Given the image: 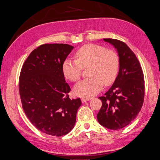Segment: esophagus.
I'll return each mask as SVG.
<instances>
[{
    "label": "esophagus",
    "instance_id": "esophagus-1",
    "mask_svg": "<svg viewBox=\"0 0 160 160\" xmlns=\"http://www.w3.org/2000/svg\"><path fill=\"white\" fill-rule=\"evenodd\" d=\"M89 99H88V98H82L81 99V102L82 103H85V102H86V101H89Z\"/></svg>",
    "mask_w": 160,
    "mask_h": 160
}]
</instances>
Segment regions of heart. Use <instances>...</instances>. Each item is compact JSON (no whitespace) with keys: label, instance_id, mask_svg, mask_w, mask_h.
I'll return each mask as SVG.
<instances>
[{"label":"heart","instance_id":"heart-1","mask_svg":"<svg viewBox=\"0 0 160 160\" xmlns=\"http://www.w3.org/2000/svg\"><path fill=\"white\" fill-rule=\"evenodd\" d=\"M77 61L67 59L62 70L64 76L71 81H78L82 69L88 68L89 78L79 82L74 87L76 95L90 98L98 94L105 85L112 84L118 75L119 66L117 53L105 47L88 44L81 47L75 52Z\"/></svg>","mask_w":160,"mask_h":160}]
</instances>
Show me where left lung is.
I'll return each instance as SVG.
<instances>
[{"instance_id":"8db88e82","label":"left lung","mask_w":160,"mask_h":160,"mask_svg":"<svg viewBox=\"0 0 160 160\" xmlns=\"http://www.w3.org/2000/svg\"><path fill=\"white\" fill-rule=\"evenodd\" d=\"M103 41L117 51L119 69L111 88L99 98L102 106L97 118L105 128L119 129L134 120L141 110L145 93L143 73L138 58L125 42L113 38Z\"/></svg>"}]
</instances>
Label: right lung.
<instances>
[{"mask_svg":"<svg viewBox=\"0 0 160 160\" xmlns=\"http://www.w3.org/2000/svg\"><path fill=\"white\" fill-rule=\"evenodd\" d=\"M74 47L45 44L33 50L22 67L19 93L24 111L41 132L62 136L73 129L80 98L70 99L62 66Z\"/></svg>","mask_w":160,"mask_h":160,"instance_id":"1","label":"right lung"}]
</instances>
